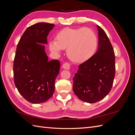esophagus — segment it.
I'll return each mask as SVG.
<instances>
[{
	"label": "esophagus",
	"mask_w": 135,
	"mask_h": 135,
	"mask_svg": "<svg viewBox=\"0 0 135 135\" xmlns=\"http://www.w3.org/2000/svg\"><path fill=\"white\" fill-rule=\"evenodd\" d=\"M62 68H64V69H66V70H69L70 68V65L68 62L64 63L62 65Z\"/></svg>",
	"instance_id": "1"
}]
</instances>
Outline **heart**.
<instances>
[{
    "mask_svg": "<svg viewBox=\"0 0 135 135\" xmlns=\"http://www.w3.org/2000/svg\"><path fill=\"white\" fill-rule=\"evenodd\" d=\"M96 34L89 28H66L56 36V42L50 43L52 51L59 52L67 48L68 57L74 62L81 63L90 59L97 48Z\"/></svg>",
    "mask_w": 135,
    "mask_h": 135,
    "instance_id": "obj_1",
    "label": "heart"
}]
</instances>
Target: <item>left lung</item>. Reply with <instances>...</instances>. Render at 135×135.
Here are the masks:
<instances>
[{"mask_svg": "<svg viewBox=\"0 0 135 135\" xmlns=\"http://www.w3.org/2000/svg\"><path fill=\"white\" fill-rule=\"evenodd\" d=\"M99 48L96 54L81 64L73 78V91L79 99L88 103L103 99L111 90L115 73V54L107 34L100 26Z\"/></svg>", "mask_w": 135, "mask_h": 135, "instance_id": "8db88e82", "label": "left lung"}]
</instances>
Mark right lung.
Returning <instances> with one entry per match:
<instances>
[{"label":"right lung","mask_w":135,"mask_h":135,"mask_svg":"<svg viewBox=\"0 0 135 135\" xmlns=\"http://www.w3.org/2000/svg\"><path fill=\"white\" fill-rule=\"evenodd\" d=\"M54 24L40 22L27 28L16 48L13 62L14 82L18 91L32 104L44 103L52 96L59 73V60L48 61L43 44Z\"/></svg>","instance_id":"right-lung-1"}]
</instances>
